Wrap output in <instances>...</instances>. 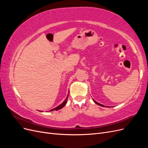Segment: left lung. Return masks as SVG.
Masks as SVG:
<instances>
[{"mask_svg":"<svg viewBox=\"0 0 148 148\" xmlns=\"http://www.w3.org/2000/svg\"><path fill=\"white\" fill-rule=\"evenodd\" d=\"M94 101H95V102L96 103V104H97V105H99V106H102V107H104V105H102V104H99V103H98V102H96V101H95V100H94Z\"/></svg>","mask_w":148,"mask_h":148,"instance_id":"1","label":"left lung"}]
</instances>
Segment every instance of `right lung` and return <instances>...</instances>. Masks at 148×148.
Returning a JSON list of instances; mask_svg holds the SVG:
<instances>
[{
	"instance_id": "right-lung-1",
	"label": "right lung",
	"mask_w": 148,
	"mask_h": 148,
	"mask_svg": "<svg viewBox=\"0 0 148 148\" xmlns=\"http://www.w3.org/2000/svg\"><path fill=\"white\" fill-rule=\"evenodd\" d=\"M68 97H69V94H68V95H67V97H66L65 100L63 102H62L60 105H59V106H57V107H56V108H54V109H52L50 110V111H53V110H60V109H61L62 108H63V107H64L65 106V104H66V101H67V99H68Z\"/></svg>"
}]
</instances>
